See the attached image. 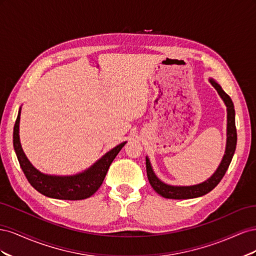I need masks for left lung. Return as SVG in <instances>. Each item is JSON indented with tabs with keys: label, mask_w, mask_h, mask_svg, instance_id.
Wrapping results in <instances>:
<instances>
[{
	"label": "left lung",
	"mask_w": 256,
	"mask_h": 256,
	"mask_svg": "<svg viewBox=\"0 0 256 256\" xmlns=\"http://www.w3.org/2000/svg\"><path fill=\"white\" fill-rule=\"evenodd\" d=\"M209 81H210L212 86L216 90L218 94L221 96L223 102H226L228 106V141H226V154H224V157L221 161L218 170H216V173L209 178V180L200 184L190 186V187H174V186H168L160 182L152 172L150 160L146 158V172H147V177H148L150 184L152 187V189L156 191L158 194H160L161 196H164L166 198H175V200L193 198L202 196L206 194V193L210 192L216 186L221 182L223 176L226 175L230 161L233 159L234 152L236 150V144H237V131H236V125H235L234 104L232 102L230 97L221 88V86L218 83L214 81L212 79Z\"/></svg>",
	"instance_id": "1"
}]
</instances>
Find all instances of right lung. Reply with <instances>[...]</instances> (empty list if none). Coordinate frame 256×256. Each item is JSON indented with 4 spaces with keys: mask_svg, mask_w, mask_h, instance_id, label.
I'll return each instance as SVG.
<instances>
[{
    "mask_svg": "<svg viewBox=\"0 0 256 256\" xmlns=\"http://www.w3.org/2000/svg\"><path fill=\"white\" fill-rule=\"evenodd\" d=\"M19 122L20 111L14 126V148L17 154V158L24 173L26 180L42 194L58 198V200H84L92 196L102 184L112 161L118 156L120 150L126 142L120 143L104 156L99 159L96 164L86 171L74 176H49L44 175L30 164L19 140Z\"/></svg>",
    "mask_w": 256,
    "mask_h": 256,
    "instance_id": "add662e5",
    "label": "right lung"
}]
</instances>
